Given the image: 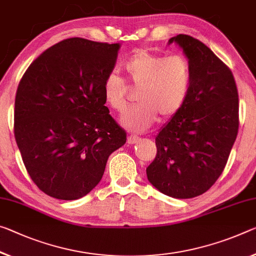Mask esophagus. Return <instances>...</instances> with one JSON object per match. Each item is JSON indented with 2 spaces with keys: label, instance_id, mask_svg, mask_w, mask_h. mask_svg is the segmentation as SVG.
<instances>
[{
  "label": "esophagus",
  "instance_id": "obj_1",
  "mask_svg": "<svg viewBox=\"0 0 256 256\" xmlns=\"http://www.w3.org/2000/svg\"><path fill=\"white\" fill-rule=\"evenodd\" d=\"M139 140H140L139 136H130L128 138V144H136Z\"/></svg>",
  "mask_w": 256,
  "mask_h": 256
}]
</instances>
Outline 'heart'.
<instances>
[{
    "instance_id": "heart-1",
    "label": "heart",
    "mask_w": 256,
    "mask_h": 256,
    "mask_svg": "<svg viewBox=\"0 0 256 256\" xmlns=\"http://www.w3.org/2000/svg\"><path fill=\"white\" fill-rule=\"evenodd\" d=\"M124 70L131 84L140 88V104L128 109L120 118L125 128L144 132L158 115L170 120L184 107L192 86V70L184 56L138 50L125 62ZM102 96L114 110L123 112L126 107V84L115 72L104 78Z\"/></svg>"
}]
</instances>
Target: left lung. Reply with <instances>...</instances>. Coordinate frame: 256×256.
<instances>
[{
    "mask_svg": "<svg viewBox=\"0 0 256 256\" xmlns=\"http://www.w3.org/2000/svg\"><path fill=\"white\" fill-rule=\"evenodd\" d=\"M172 43L188 59L192 86L156 136L147 178L162 194L186 200L208 192L224 170L238 133V92L232 72L204 43L184 34Z\"/></svg>",
    "mask_w": 256,
    "mask_h": 256,
    "instance_id": "1",
    "label": "left lung"
}]
</instances>
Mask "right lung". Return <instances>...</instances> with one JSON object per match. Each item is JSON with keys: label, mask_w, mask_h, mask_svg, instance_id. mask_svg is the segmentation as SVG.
Instances as JSON below:
<instances>
[{"label": "right lung", "mask_w": 256, "mask_h": 256, "mask_svg": "<svg viewBox=\"0 0 256 256\" xmlns=\"http://www.w3.org/2000/svg\"><path fill=\"white\" fill-rule=\"evenodd\" d=\"M120 48L64 40L40 54L20 80L16 142L32 180L48 196L74 200L88 194L110 154L126 142L102 96Z\"/></svg>", "instance_id": "1"}]
</instances>
